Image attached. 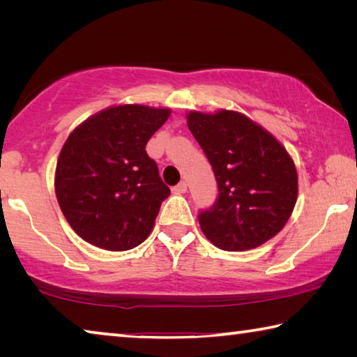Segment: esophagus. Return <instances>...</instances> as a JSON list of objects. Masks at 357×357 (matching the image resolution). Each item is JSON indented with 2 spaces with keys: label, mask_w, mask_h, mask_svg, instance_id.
<instances>
[{
  "label": "esophagus",
  "mask_w": 357,
  "mask_h": 357,
  "mask_svg": "<svg viewBox=\"0 0 357 357\" xmlns=\"http://www.w3.org/2000/svg\"><path fill=\"white\" fill-rule=\"evenodd\" d=\"M187 192V183L185 181H181L178 185L173 187V193H185Z\"/></svg>",
  "instance_id": "1"
}]
</instances>
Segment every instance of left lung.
Wrapping results in <instances>:
<instances>
[{
	"mask_svg": "<svg viewBox=\"0 0 357 357\" xmlns=\"http://www.w3.org/2000/svg\"><path fill=\"white\" fill-rule=\"evenodd\" d=\"M187 126L217 181L215 203L198 222L222 250L264 244L285 227L298 200V173L287 149L243 113L190 112Z\"/></svg>",
	"mask_w": 357,
	"mask_h": 357,
	"instance_id": "obj_1",
	"label": "left lung"
}]
</instances>
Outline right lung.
Masks as SVG:
<instances>
[{"mask_svg":"<svg viewBox=\"0 0 357 357\" xmlns=\"http://www.w3.org/2000/svg\"><path fill=\"white\" fill-rule=\"evenodd\" d=\"M170 113L118 105L72 130L58 157L55 192L66 220L86 243L121 252L149 236L170 189L144 148Z\"/></svg>","mask_w":357,"mask_h":357,"instance_id":"add662e5","label":"right lung"}]
</instances>
